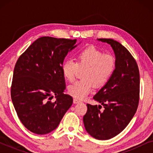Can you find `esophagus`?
Wrapping results in <instances>:
<instances>
[{
	"label": "esophagus",
	"instance_id": "obj_1",
	"mask_svg": "<svg viewBox=\"0 0 153 153\" xmlns=\"http://www.w3.org/2000/svg\"><path fill=\"white\" fill-rule=\"evenodd\" d=\"M73 102H74V104H78V103H79V102H80V101H79V100H76V99H74L73 100Z\"/></svg>",
	"mask_w": 153,
	"mask_h": 153
}]
</instances>
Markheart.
Here are the masks:
<instances>
[{
    "label": "heart",
    "instance_id": "obj_1",
    "mask_svg": "<svg viewBox=\"0 0 153 153\" xmlns=\"http://www.w3.org/2000/svg\"><path fill=\"white\" fill-rule=\"evenodd\" d=\"M116 60L111 54L104 53L93 47L85 48L76 55V62L68 60L62 65L64 78L73 82L79 70H83V80L77 81L68 88V93L76 100H82L93 91V85L101 86L112 76Z\"/></svg>",
    "mask_w": 153,
    "mask_h": 153
}]
</instances>
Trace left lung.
Wrapping results in <instances>:
<instances>
[{"label": "left lung", "instance_id": "1", "mask_svg": "<svg viewBox=\"0 0 153 153\" xmlns=\"http://www.w3.org/2000/svg\"><path fill=\"white\" fill-rule=\"evenodd\" d=\"M97 40L111 45L116 67L111 78L93 97L100 104H88L83 121L90 135L108 140L120 134L134 116L139 100L140 76L137 62L124 46L112 39Z\"/></svg>", "mask_w": 153, "mask_h": 153}]
</instances>
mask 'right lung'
<instances>
[{
    "instance_id": "1",
    "label": "right lung",
    "mask_w": 153,
    "mask_h": 153,
    "mask_svg": "<svg viewBox=\"0 0 153 153\" xmlns=\"http://www.w3.org/2000/svg\"><path fill=\"white\" fill-rule=\"evenodd\" d=\"M76 39L42 37L19 58L14 67L11 97L17 116L29 131L47 134L57 128L73 100L64 94L65 58ZM56 101H50L53 95Z\"/></svg>"
}]
</instances>
